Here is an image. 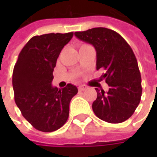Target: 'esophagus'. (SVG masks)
Masks as SVG:
<instances>
[{"instance_id": "obj_1", "label": "esophagus", "mask_w": 157, "mask_h": 157, "mask_svg": "<svg viewBox=\"0 0 157 157\" xmlns=\"http://www.w3.org/2000/svg\"><path fill=\"white\" fill-rule=\"evenodd\" d=\"M86 89H87V87L84 85L79 86V87H78V90L79 91H81V92H82V91H85V90H86Z\"/></svg>"}]
</instances>
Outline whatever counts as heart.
<instances>
[{
  "label": "heart",
  "mask_w": 157,
  "mask_h": 157,
  "mask_svg": "<svg viewBox=\"0 0 157 157\" xmlns=\"http://www.w3.org/2000/svg\"><path fill=\"white\" fill-rule=\"evenodd\" d=\"M82 46H83V45H82Z\"/></svg>",
  "instance_id": "heart-1"
}]
</instances>
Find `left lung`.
I'll list each match as a JSON object with an SVG mask.
<instances>
[{
	"label": "left lung",
	"mask_w": 157,
	"mask_h": 157,
	"mask_svg": "<svg viewBox=\"0 0 157 157\" xmlns=\"http://www.w3.org/2000/svg\"><path fill=\"white\" fill-rule=\"evenodd\" d=\"M80 40L91 44L97 52V70L103 69L100 80H105L109 92L95 88L97 99L92 110L103 121L118 124L135 113L142 94L141 76L131 47L113 30L94 28L75 32Z\"/></svg>",
	"instance_id": "1"
}]
</instances>
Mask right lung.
I'll use <instances>...</instances> for the list:
<instances>
[{
	"instance_id": "1",
	"label": "right lung",
	"mask_w": 157,
	"mask_h": 157,
	"mask_svg": "<svg viewBox=\"0 0 157 157\" xmlns=\"http://www.w3.org/2000/svg\"><path fill=\"white\" fill-rule=\"evenodd\" d=\"M73 33L34 36L22 48L12 74L14 99L22 116L42 132H53L65 124L75 86H52L53 71L62 48Z\"/></svg>"
}]
</instances>
